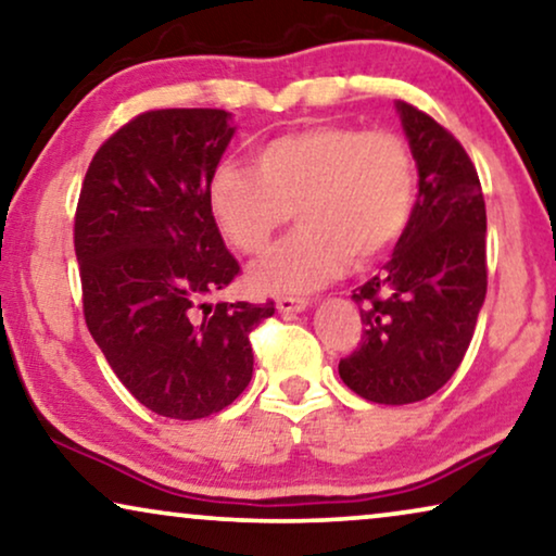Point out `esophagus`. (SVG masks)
Here are the masks:
<instances>
[{
    "label": "esophagus",
    "instance_id": "esophagus-1",
    "mask_svg": "<svg viewBox=\"0 0 556 556\" xmlns=\"http://www.w3.org/2000/svg\"><path fill=\"white\" fill-rule=\"evenodd\" d=\"M308 306V299H299V295H278L276 299V308L280 314H299Z\"/></svg>",
    "mask_w": 556,
    "mask_h": 556
}]
</instances>
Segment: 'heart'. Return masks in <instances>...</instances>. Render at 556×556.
Listing matches in <instances>:
<instances>
[{
	"instance_id": "b5f03b06",
	"label": "heart",
	"mask_w": 556,
	"mask_h": 556,
	"mask_svg": "<svg viewBox=\"0 0 556 556\" xmlns=\"http://www.w3.org/2000/svg\"><path fill=\"white\" fill-rule=\"evenodd\" d=\"M415 185L400 134L316 124L261 143L255 169L219 164L207 197L225 240L245 255H263L295 212L301 230L250 273L261 291L295 293L390 253L413 217Z\"/></svg>"
}]
</instances>
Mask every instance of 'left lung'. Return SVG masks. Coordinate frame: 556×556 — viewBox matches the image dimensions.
I'll return each mask as SVG.
<instances>
[{"label": "left lung", "instance_id": "8db88e82", "mask_svg": "<svg viewBox=\"0 0 556 556\" xmlns=\"http://www.w3.org/2000/svg\"><path fill=\"white\" fill-rule=\"evenodd\" d=\"M420 174L409 225L382 270L352 293L364 333L339 362L349 390L379 405L435 394L473 339L489 288L481 179L460 141L397 103Z\"/></svg>", "mask_w": 556, "mask_h": 556}]
</instances>
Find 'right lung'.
I'll return each mask as SVG.
<instances>
[{"label":"right lung","instance_id":"1","mask_svg":"<svg viewBox=\"0 0 556 556\" xmlns=\"http://www.w3.org/2000/svg\"><path fill=\"white\" fill-rule=\"evenodd\" d=\"M235 134L223 109L143 111L96 151L73 242L90 337L151 413L200 420L253 377L250 331L265 303H207L240 276L210 210V179Z\"/></svg>","mask_w":556,"mask_h":556}]
</instances>
